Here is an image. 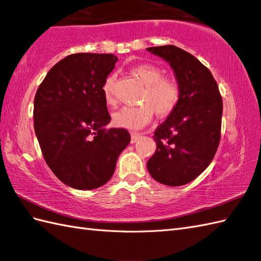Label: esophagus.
Returning <instances> with one entry per match:
<instances>
[{"mask_svg":"<svg viewBox=\"0 0 261 261\" xmlns=\"http://www.w3.org/2000/svg\"><path fill=\"white\" fill-rule=\"evenodd\" d=\"M141 134H137V132H134V134H131V143H135L141 138Z\"/></svg>","mask_w":261,"mask_h":261,"instance_id":"1","label":"esophagus"}]
</instances>
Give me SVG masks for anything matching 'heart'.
<instances>
[{
    "label": "heart",
    "instance_id": "b5f03b06",
    "mask_svg": "<svg viewBox=\"0 0 261 261\" xmlns=\"http://www.w3.org/2000/svg\"><path fill=\"white\" fill-rule=\"evenodd\" d=\"M131 73L145 87L140 96L142 104L137 107H123L113 114V123L127 130H139L152 119L153 111L160 118L169 115L177 108L181 96V88L174 77L164 76L162 67L153 64H140L131 68ZM115 74L109 75L102 86L105 103L113 105Z\"/></svg>",
    "mask_w": 261,
    "mask_h": 261
}]
</instances>
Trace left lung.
I'll use <instances>...</instances> for the list:
<instances>
[{
    "mask_svg": "<svg viewBox=\"0 0 261 261\" xmlns=\"http://www.w3.org/2000/svg\"><path fill=\"white\" fill-rule=\"evenodd\" d=\"M147 50L169 63L181 88L177 108L154 130L157 149L147 168L162 184L181 186L201 175L215 156L222 97L212 73L190 53L171 45Z\"/></svg>",
    "mask_w": 261,
    "mask_h": 261,
    "instance_id": "1",
    "label": "left lung"
}]
</instances>
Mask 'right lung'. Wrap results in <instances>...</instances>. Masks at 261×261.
<instances>
[{
    "mask_svg": "<svg viewBox=\"0 0 261 261\" xmlns=\"http://www.w3.org/2000/svg\"><path fill=\"white\" fill-rule=\"evenodd\" d=\"M116 62L112 54L69 55L36 93L33 119L42 156L57 178L76 190L108 182L131 140L125 129L105 127L111 116L102 86Z\"/></svg>",
    "mask_w": 261,
    "mask_h": 261,
    "instance_id": "right-lung-1",
    "label": "right lung"
}]
</instances>
